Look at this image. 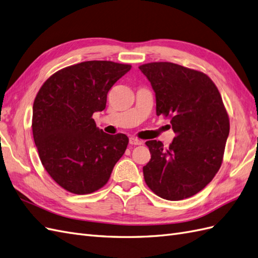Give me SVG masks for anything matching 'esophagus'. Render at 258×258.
I'll return each mask as SVG.
<instances>
[{
    "instance_id": "esophagus-1",
    "label": "esophagus",
    "mask_w": 258,
    "mask_h": 258,
    "mask_svg": "<svg viewBox=\"0 0 258 258\" xmlns=\"http://www.w3.org/2000/svg\"><path fill=\"white\" fill-rule=\"evenodd\" d=\"M130 144L131 145H142V141L138 140V138H136V137H131Z\"/></svg>"
}]
</instances>
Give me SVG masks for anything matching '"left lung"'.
<instances>
[{"instance_id":"1","label":"left lung","mask_w":258,"mask_h":258,"mask_svg":"<svg viewBox=\"0 0 258 258\" xmlns=\"http://www.w3.org/2000/svg\"><path fill=\"white\" fill-rule=\"evenodd\" d=\"M156 95L157 115L171 116L175 133L164 147L148 141L151 159L143 167L148 187L163 200L197 194L219 170L229 136V116L220 92L202 72L170 62L140 66Z\"/></svg>"}]
</instances>
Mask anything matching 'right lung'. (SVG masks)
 Returning a JSON list of instances; mask_svg holds the SVG:
<instances>
[{"label":"right lung","instance_id":"right-lung-1","mask_svg":"<svg viewBox=\"0 0 258 258\" xmlns=\"http://www.w3.org/2000/svg\"><path fill=\"white\" fill-rule=\"evenodd\" d=\"M127 64L87 61L52 75L32 107V134L44 169L58 185L90 194L110 179L128 138L110 135L92 118L107 104V95L131 70Z\"/></svg>","mask_w":258,"mask_h":258}]
</instances>
